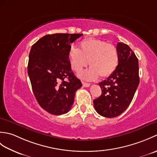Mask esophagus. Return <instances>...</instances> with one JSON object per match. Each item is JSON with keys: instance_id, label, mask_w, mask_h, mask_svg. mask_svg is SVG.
Returning a JSON list of instances; mask_svg holds the SVG:
<instances>
[{"instance_id": "34e87169", "label": "esophagus", "mask_w": 157, "mask_h": 157, "mask_svg": "<svg viewBox=\"0 0 157 157\" xmlns=\"http://www.w3.org/2000/svg\"><path fill=\"white\" fill-rule=\"evenodd\" d=\"M82 84L84 87H89L90 86V84H89V83H86V82H82Z\"/></svg>"}]
</instances>
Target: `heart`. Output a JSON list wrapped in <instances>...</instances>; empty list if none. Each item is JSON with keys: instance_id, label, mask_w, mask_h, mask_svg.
Wrapping results in <instances>:
<instances>
[{"instance_id": "obj_1", "label": "heart", "mask_w": 157, "mask_h": 157, "mask_svg": "<svg viewBox=\"0 0 157 157\" xmlns=\"http://www.w3.org/2000/svg\"><path fill=\"white\" fill-rule=\"evenodd\" d=\"M71 68L76 72L89 65L91 68L83 73L82 77L89 80L100 75L106 78L115 71L118 65L119 56L114 46L101 40L88 38L79 44V49L72 47L69 51Z\"/></svg>"}]
</instances>
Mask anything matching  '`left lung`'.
Instances as JSON below:
<instances>
[{"label": "left lung", "mask_w": 157, "mask_h": 157, "mask_svg": "<svg viewBox=\"0 0 157 157\" xmlns=\"http://www.w3.org/2000/svg\"><path fill=\"white\" fill-rule=\"evenodd\" d=\"M117 51L118 65L107 79L99 83L102 94L93 102L96 112L109 118L125 111L140 83L138 60L135 53L123 42L118 43Z\"/></svg>", "instance_id": "8db88e82"}]
</instances>
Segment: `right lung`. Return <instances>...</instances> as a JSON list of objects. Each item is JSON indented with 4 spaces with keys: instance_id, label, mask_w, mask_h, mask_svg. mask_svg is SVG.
<instances>
[{
    "instance_id": "1",
    "label": "right lung",
    "mask_w": 157,
    "mask_h": 157,
    "mask_svg": "<svg viewBox=\"0 0 157 157\" xmlns=\"http://www.w3.org/2000/svg\"><path fill=\"white\" fill-rule=\"evenodd\" d=\"M82 34H54L43 36L32 46L28 73L36 101L55 115L67 113L74 102L81 81L71 71L69 61L71 43Z\"/></svg>"
}]
</instances>
